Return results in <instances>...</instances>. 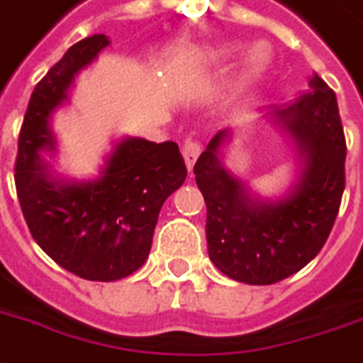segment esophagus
I'll use <instances>...</instances> for the list:
<instances>
[{"label": "esophagus", "instance_id": "esophagus-1", "mask_svg": "<svg viewBox=\"0 0 363 363\" xmlns=\"http://www.w3.org/2000/svg\"><path fill=\"white\" fill-rule=\"evenodd\" d=\"M200 155V145L196 141H184L182 143V157H184V163H186V169L192 171V167L196 163V159Z\"/></svg>", "mask_w": 363, "mask_h": 363}]
</instances>
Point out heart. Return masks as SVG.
<instances>
[{
  "label": "heart",
  "instance_id": "heart-1",
  "mask_svg": "<svg viewBox=\"0 0 363 363\" xmlns=\"http://www.w3.org/2000/svg\"><path fill=\"white\" fill-rule=\"evenodd\" d=\"M240 50V43H222V45H212L206 49H200L196 52V57L202 60H225V58L234 57L235 52ZM271 65V52L265 45H255L252 49L245 52L242 62V70L238 76V90L243 92L245 88H250L255 84L261 76L267 72V68Z\"/></svg>",
  "mask_w": 363,
  "mask_h": 363
}]
</instances>
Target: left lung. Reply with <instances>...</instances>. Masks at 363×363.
<instances>
[{
    "label": "left lung",
    "instance_id": "8db88e82",
    "mask_svg": "<svg viewBox=\"0 0 363 363\" xmlns=\"http://www.w3.org/2000/svg\"><path fill=\"white\" fill-rule=\"evenodd\" d=\"M275 120L295 138L301 174L283 199L253 196L230 173L220 149L230 129L218 131L194 164L206 202L208 255L224 275L247 285H271L301 271L330 235L346 184V139L336 94L318 74Z\"/></svg>",
    "mask_w": 363,
    "mask_h": 363
}]
</instances>
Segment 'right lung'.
<instances>
[{
	"label": "right lung",
	"mask_w": 363,
	"mask_h": 363,
	"mask_svg": "<svg viewBox=\"0 0 363 363\" xmlns=\"http://www.w3.org/2000/svg\"><path fill=\"white\" fill-rule=\"evenodd\" d=\"M110 40H78L35 86L19 133L15 189L23 216L40 250L88 281H118L149 257L163 202L186 179L173 141L125 138L116 143L100 177L65 181L52 177L40 153L55 151L50 118L67 102L74 76Z\"/></svg>",
	"instance_id": "add662e5"
}]
</instances>
